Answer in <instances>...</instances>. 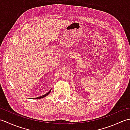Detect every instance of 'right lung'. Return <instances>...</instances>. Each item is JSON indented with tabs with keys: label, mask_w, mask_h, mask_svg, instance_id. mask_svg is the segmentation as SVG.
<instances>
[{
	"label": "right lung",
	"mask_w": 130,
	"mask_h": 130,
	"mask_svg": "<svg viewBox=\"0 0 130 130\" xmlns=\"http://www.w3.org/2000/svg\"><path fill=\"white\" fill-rule=\"evenodd\" d=\"M51 92V90L50 91H49V92L47 93H46V94H45V95H42V96H39V97H37V98H35V99H41V98H43V97H45V96H47V95L48 94H49V93Z\"/></svg>",
	"instance_id": "add662e5"
}]
</instances>
